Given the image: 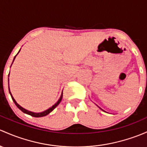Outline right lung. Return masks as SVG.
I'll return each mask as SVG.
<instances>
[{
    "label": "right lung",
    "instance_id": "right-lung-1",
    "mask_svg": "<svg viewBox=\"0 0 147 147\" xmlns=\"http://www.w3.org/2000/svg\"><path fill=\"white\" fill-rule=\"evenodd\" d=\"M19 52H20V51H19ZM19 52H18V53H19ZM16 55H15V58H14V60H15V57H16ZM14 60H13V61H14ZM8 76H9V75H8ZM8 81H9V79H8ZM9 92H10V96H11L12 101H14V103H15V104L16 105V106H17V107H18V109H20V110H21L22 111L23 113H27V114H28V115H32V116H33V117H36V118H38V117H43V116H46V115H47L48 114H49V113H50L52 111H53V109H55V108L56 107V106H58V105L60 103H61V101L62 98H63V93H62L61 96V98H60V99L58 100V102H57L56 103H55V104H54L53 106H52L51 108H50V109H48V110H46V111H44V112H41V113H36L31 112V111H29L26 110V109H23L22 107H21V106H20V105L18 104V103H17L16 101H15V100L14 99L13 96H12V94H11V92H10V89H9Z\"/></svg>",
    "mask_w": 147,
    "mask_h": 147
}]
</instances>
